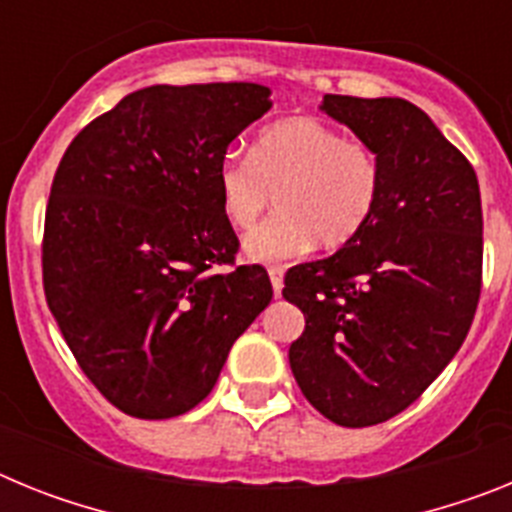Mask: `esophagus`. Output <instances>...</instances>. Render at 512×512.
Here are the masks:
<instances>
[{"mask_svg":"<svg viewBox=\"0 0 512 512\" xmlns=\"http://www.w3.org/2000/svg\"><path fill=\"white\" fill-rule=\"evenodd\" d=\"M269 279H271V287H274V295H282V287H284V271L282 269H269Z\"/></svg>","mask_w":512,"mask_h":512,"instance_id":"1","label":"esophagus"}]
</instances>
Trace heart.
<instances>
[{
  "label": "heart",
  "mask_w": 512,
  "mask_h": 512,
  "mask_svg": "<svg viewBox=\"0 0 512 512\" xmlns=\"http://www.w3.org/2000/svg\"><path fill=\"white\" fill-rule=\"evenodd\" d=\"M217 192L235 228H251L277 194V215L243 238V256L282 266L315 243L341 248L354 241L377 210L382 169L359 140L315 117H287L261 130L251 156H223Z\"/></svg>",
  "instance_id": "heart-1"
}]
</instances>
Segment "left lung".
Here are the masks:
<instances>
[{"mask_svg":"<svg viewBox=\"0 0 512 512\" xmlns=\"http://www.w3.org/2000/svg\"><path fill=\"white\" fill-rule=\"evenodd\" d=\"M382 169L377 210L354 241L284 277L305 315L289 346L302 395L325 418L366 428L413 405L449 366L482 287V200L472 164L400 97L325 94Z\"/></svg>","mask_w":512,"mask_h":512,"instance_id":"left-lung-1","label":"left lung"}]
</instances>
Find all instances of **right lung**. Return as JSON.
Returning a JSON list of instances; mask_svg holds the SVG:
<instances>
[{"mask_svg":"<svg viewBox=\"0 0 512 512\" xmlns=\"http://www.w3.org/2000/svg\"><path fill=\"white\" fill-rule=\"evenodd\" d=\"M271 89L248 81L138 89L63 153L45 210L43 287L81 372L122 413L200 405L230 346L271 302L234 266L217 166Z\"/></svg>","mask_w":512,"mask_h":512,"instance_id":"obj_1","label":"right lung"}]
</instances>
